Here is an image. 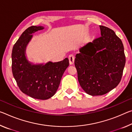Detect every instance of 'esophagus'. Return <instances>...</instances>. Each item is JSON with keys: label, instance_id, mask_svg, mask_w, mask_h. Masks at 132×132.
<instances>
[{"label": "esophagus", "instance_id": "obj_1", "mask_svg": "<svg viewBox=\"0 0 132 132\" xmlns=\"http://www.w3.org/2000/svg\"><path fill=\"white\" fill-rule=\"evenodd\" d=\"M69 60L70 64H73L75 62V57L73 55H70L69 56Z\"/></svg>", "mask_w": 132, "mask_h": 132}]
</instances>
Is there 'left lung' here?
<instances>
[{
  "instance_id": "8db88e82",
  "label": "left lung",
  "mask_w": 132,
  "mask_h": 132,
  "mask_svg": "<svg viewBox=\"0 0 132 132\" xmlns=\"http://www.w3.org/2000/svg\"><path fill=\"white\" fill-rule=\"evenodd\" d=\"M99 26L102 36L81 47L75 59L79 84L91 96L103 95L115 88L126 63L120 39L112 29Z\"/></svg>"
}]
</instances>
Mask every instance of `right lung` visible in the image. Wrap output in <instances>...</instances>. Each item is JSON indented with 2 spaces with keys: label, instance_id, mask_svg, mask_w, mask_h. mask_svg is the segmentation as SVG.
<instances>
[{
  "label": "right lung",
  "instance_id": "add662e5",
  "mask_svg": "<svg viewBox=\"0 0 132 132\" xmlns=\"http://www.w3.org/2000/svg\"><path fill=\"white\" fill-rule=\"evenodd\" d=\"M44 27L32 26L25 30L14 44L12 53V69L23 93L34 99L46 100L56 93L64 71L69 65L68 58L58 62L33 64L26 56V49L33 33Z\"/></svg>",
  "mask_w": 132,
  "mask_h": 132
}]
</instances>
